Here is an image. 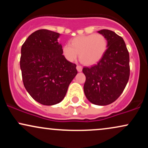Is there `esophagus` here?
Listing matches in <instances>:
<instances>
[{
    "mask_svg": "<svg viewBox=\"0 0 148 148\" xmlns=\"http://www.w3.org/2000/svg\"><path fill=\"white\" fill-rule=\"evenodd\" d=\"M76 69H77L78 72H81V71H82L83 67H82V66H81V65H79V64H78V65L76 66Z\"/></svg>",
    "mask_w": 148,
    "mask_h": 148,
    "instance_id": "1",
    "label": "esophagus"
}]
</instances>
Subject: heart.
<instances>
[{
  "label": "heart",
  "instance_id": "obj_1",
  "mask_svg": "<svg viewBox=\"0 0 148 148\" xmlns=\"http://www.w3.org/2000/svg\"><path fill=\"white\" fill-rule=\"evenodd\" d=\"M108 47V41L102 34L81 35L74 38L70 44L62 47V54L67 60L73 62L79 53L80 61L92 65L101 60Z\"/></svg>",
  "mask_w": 148,
  "mask_h": 148
}]
</instances>
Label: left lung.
Wrapping results in <instances>:
<instances>
[{
  "instance_id": "obj_1",
  "label": "left lung",
  "mask_w": 148,
  "mask_h": 148,
  "mask_svg": "<svg viewBox=\"0 0 148 148\" xmlns=\"http://www.w3.org/2000/svg\"><path fill=\"white\" fill-rule=\"evenodd\" d=\"M108 48L97 63L84 67V93L94 104L105 106L115 101L123 93L130 79V54L123 37L110 30H101Z\"/></svg>"
}]
</instances>
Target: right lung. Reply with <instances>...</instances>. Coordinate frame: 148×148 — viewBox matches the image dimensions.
Segmentation results:
<instances>
[{
	"label": "right lung",
	"instance_id": "obj_1",
	"mask_svg": "<svg viewBox=\"0 0 148 148\" xmlns=\"http://www.w3.org/2000/svg\"><path fill=\"white\" fill-rule=\"evenodd\" d=\"M60 34L41 29L32 33L21 47L22 80L37 102L51 106L60 102L77 74L76 64L62 55Z\"/></svg>",
	"mask_w": 148,
	"mask_h": 148
}]
</instances>
